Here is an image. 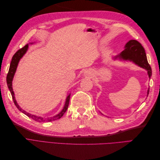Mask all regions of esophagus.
<instances>
[{
    "mask_svg": "<svg viewBox=\"0 0 160 160\" xmlns=\"http://www.w3.org/2000/svg\"><path fill=\"white\" fill-rule=\"evenodd\" d=\"M85 74L86 75L90 76V75H91L93 73H92V71H91V70H87V71L85 72Z\"/></svg>",
    "mask_w": 160,
    "mask_h": 160,
    "instance_id": "1",
    "label": "esophagus"
}]
</instances>
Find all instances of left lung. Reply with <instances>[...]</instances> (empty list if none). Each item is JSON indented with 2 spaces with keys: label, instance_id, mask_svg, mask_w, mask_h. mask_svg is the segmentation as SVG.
I'll return each mask as SVG.
<instances>
[{
  "label": "left lung",
  "instance_id": "1",
  "mask_svg": "<svg viewBox=\"0 0 160 160\" xmlns=\"http://www.w3.org/2000/svg\"><path fill=\"white\" fill-rule=\"evenodd\" d=\"M114 59L133 61L134 63L147 70L149 79L152 76V68L148 62L144 48L141 43L136 40H131L128 42L125 46V49L119 55L115 56ZM149 89H148L147 96L149 95Z\"/></svg>",
  "mask_w": 160,
  "mask_h": 160
}]
</instances>
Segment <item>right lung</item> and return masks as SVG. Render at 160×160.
Masks as SVG:
<instances>
[{"label":"right lung","mask_w":160,"mask_h":160,"mask_svg":"<svg viewBox=\"0 0 160 160\" xmlns=\"http://www.w3.org/2000/svg\"><path fill=\"white\" fill-rule=\"evenodd\" d=\"M28 45H26L25 47H23L21 49H20L19 50H18L16 52L15 54H14L12 58V61L11 62V65H10V67H9V70L8 72V74L7 76V85H8V88L11 91V93L12 95V98L14 101V105H16V107L17 108V109L21 111L22 113H23L24 114H25L26 115H27L28 118H30L31 119H32L33 120L36 121V122H52V121H54V120H57V119H60L63 114L66 112V111L68 108V106H69V100H70V95L71 93L68 95V96L66 98V101H65V104L64 105V108L63 109H62V111L61 112L57 114L55 116H53V117H51V118H42V117H39V116H37L35 115H32L29 113H27L25 111H24L23 109H22L20 106H19L15 99V97H14V91L12 89V81L13 79V77L14 75V73H15L17 68V65L18 64V62L20 61V59L22 57V56L25 54L27 49H28Z\"/></svg>","instance_id":"obj_1"}]
</instances>
